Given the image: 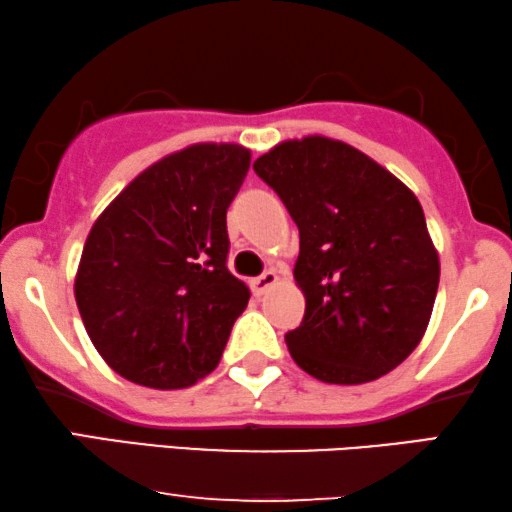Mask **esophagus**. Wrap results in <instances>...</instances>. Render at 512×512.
<instances>
[{"instance_id": "34e87169", "label": "esophagus", "mask_w": 512, "mask_h": 512, "mask_svg": "<svg viewBox=\"0 0 512 512\" xmlns=\"http://www.w3.org/2000/svg\"><path fill=\"white\" fill-rule=\"evenodd\" d=\"M275 284H277V272H272V270H265L263 275L251 279V289H254L256 296H263V293H268Z\"/></svg>"}]
</instances>
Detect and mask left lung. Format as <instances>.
<instances>
[{
  "label": "left lung",
  "instance_id": "left-lung-1",
  "mask_svg": "<svg viewBox=\"0 0 512 512\" xmlns=\"http://www.w3.org/2000/svg\"><path fill=\"white\" fill-rule=\"evenodd\" d=\"M254 170L300 233L293 277L305 317L284 335L293 361L328 384L394 370L422 340L440 279L419 200L366 153L326 137L279 144Z\"/></svg>",
  "mask_w": 512,
  "mask_h": 512
}]
</instances>
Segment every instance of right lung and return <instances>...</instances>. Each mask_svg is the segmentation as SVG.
I'll list each match as a JSON object with an SVG mask.
<instances>
[{"label": "right lung", "instance_id": "add662e5", "mask_svg": "<svg viewBox=\"0 0 512 512\" xmlns=\"http://www.w3.org/2000/svg\"><path fill=\"white\" fill-rule=\"evenodd\" d=\"M251 153L195 144L144 170L90 230L74 293L102 359L125 380L184 389L212 373L247 284L228 270L226 212Z\"/></svg>", "mask_w": 512, "mask_h": 512}]
</instances>
